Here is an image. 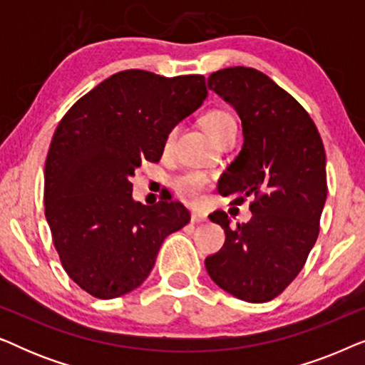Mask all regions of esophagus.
<instances>
[{
    "label": "esophagus",
    "instance_id": "1",
    "mask_svg": "<svg viewBox=\"0 0 365 365\" xmlns=\"http://www.w3.org/2000/svg\"><path fill=\"white\" fill-rule=\"evenodd\" d=\"M191 221L196 222V224H199V222H206L207 217H206V214H204L202 211H192V214H191Z\"/></svg>",
    "mask_w": 365,
    "mask_h": 365
}]
</instances>
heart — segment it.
I'll return each instance as SVG.
<instances>
[{"label": "heart", "mask_w": 365, "mask_h": 365, "mask_svg": "<svg viewBox=\"0 0 365 365\" xmlns=\"http://www.w3.org/2000/svg\"><path fill=\"white\" fill-rule=\"evenodd\" d=\"M201 124L204 131L207 133V136L212 139L216 138L219 133L224 131L227 126H232V124L236 123H234V119L229 113L221 111V109H214V111H209L204 114L201 119ZM174 134H176V129H171L166 136V146H169V143L173 141ZM174 186H176L178 192L181 194L184 199H187V201H194V199L201 196L204 189H206L207 179L201 173H186L182 174V176L176 178Z\"/></svg>", "instance_id": "heart-1"}]
</instances>
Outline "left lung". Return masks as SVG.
Returning <instances> with one entry per match:
<instances>
[{"label":"left lung","instance_id":"obj_1","mask_svg":"<svg viewBox=\"0 0 365 365\" xmlns=\"http://www.w3.org/2000/svg\"><path fill=\"white\" fill-rule=\"evenodd\" d=\"M207 86L242 123V149L219 179V194H234L237 204L254 196V202L251 221L236 229L224 211L209 216L226 241L206 257V269L231 296L267 302L296 279L317 241L327 197L326 151L306 109L257 69H219Z\"/></svg>","mask_w":365,"mask_h":365}]
</instances>
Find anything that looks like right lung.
<instances>
[{"label": "right lung", "mask_w": 365, "mask_h": 365, "mask_svg": "<svg viewBox=\"0 0 365 365\" xmlns=\"http://www.w3.org/2000/svg\"><path fill=\"white\" fill-rule=\"evenodd\" d=\"M207 96L201 74L128 69L84 94L54 131L44 164V214L68 276L98 299L146 281L164 239L189 222L178 201L143 206L131 178L161 159L166 136Z\"/></svg>", "instance_id": "1"}]
</instances>
